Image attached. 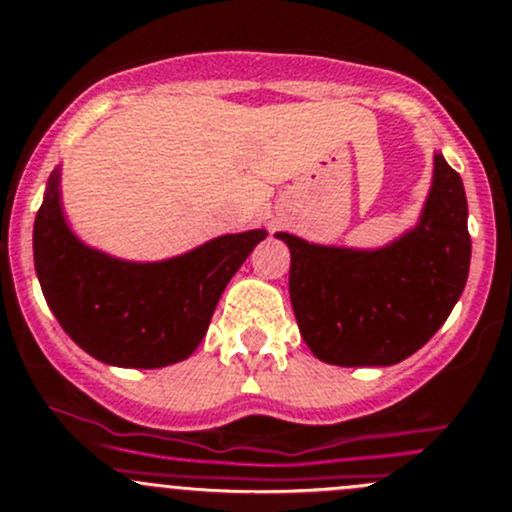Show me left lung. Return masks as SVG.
Listing matches in <instances>:
<instances>
[{"instance_id":"obj_1","label":"left lung","mask_w":512,"mask_h":512,"mask_svg":"<svg viewBox=\"0 0 512 512\" xmlns=\"http://www.w3.org/2000/svg\"><path fill=\"white\" fill-rule=\"evenodd\" d=\"M274 238L292 252L289 297L301 338L316 358L343 368L410 358L449 319L469 279V203L441 152L417 223L387 245Z\"/></svg>"}]
</instances>
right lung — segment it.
<instances>
[{
  "mask_svg": "<svg viewBox=\"0 0 512 512\" xmlns=\"http://www.w3.org/2000/svg\"><path fill=\"white\" fill-rule=\"evenodd\" d=\"M267 230L213 238L176 257L134 262L73 233L61 201V166L34 223V267L63 331L117 368H166L198 348L220 294Z\"/></svg>",
  "mask_w": 512,
  "mask_h": 512,
  "instance_id": "add662e5",
  "label": "right lung"
}]
</instances>
